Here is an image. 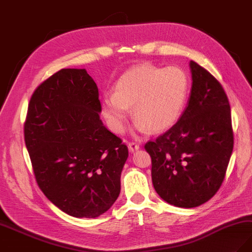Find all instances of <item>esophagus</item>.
Here are the masks:
<instances>
[{
  "label": "esophagus",
  "mask_w": 252,
  "mask_h": 252,
  "mask_svg": "<svg viewBox=\"0 0 252 252\" xmlns=\"http://www.w3.org/2000/svg\"><path fill=\"white\" fill-rule=\"evenodd\" d=\"M127 146H128V151L131 152V153H134L135 151H138L139 148H140V146H139V144H137V143H135V142H129Z\"/></svg>",
  "instance_id": "esophagus-1"
}]
</instances>
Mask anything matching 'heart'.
Wrapping results in <instances>:
<instances>
[{
    "label": "heart",
    "instance_id": "heart-1",
    "mask_svg": "<svg viewBox=\"0 0 252 252\" xmlns=\"http://www.w3.org/2000/svg\"><path fill=\"white\" fill-rule=\"evenodd\" d=\"M189 89V78L183 69L139 64L117 80L114 94L102 97V115L112 131L120 134L132 108L138 132L161 133L181 118Z\"/></svg>",
    "mask_w": 252,
    "mask_h": 252
}]
</instances>
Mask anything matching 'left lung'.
I'll use <instances>...</instances> for the list:
<instances>
[{"mask_svg": "<svg viewBox=\"0 0 252 252\" xmlns=\"http://www.w3.org/2000/svg\"><path fill=\"white\" fill-rule=\"evenodd\" d=\"M188 106L173 126L144 148L154 188L166 202L195 208L210 200L225 178L234 147L230 106L218 80L190 62Z\"/></svg>", "mask_w": 252, "mask_h": 252, "instance_id": "8db88e82", "label": "left lung"}]
</instances>
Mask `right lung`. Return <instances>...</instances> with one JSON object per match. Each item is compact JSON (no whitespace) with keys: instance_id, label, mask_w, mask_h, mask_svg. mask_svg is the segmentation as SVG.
I'll return each instance as SVG.
<instances>
[{"instance_id":"add662e5","label":"right lung","mask_w":252,"mask_h":252,"mask_svg":"<svg viewBox=\"0 0 252 252\" xmlns=\"http://www.w3.org/2000/svg\"><path fill=\"white\" fill-rule=\"evenodd\" d=\"M98 89L86 69L63 68L37 87L24 125L38 187L77 218L107 212L120 193L127 146L99 119Z\"/></svg>"}]
</instances>
